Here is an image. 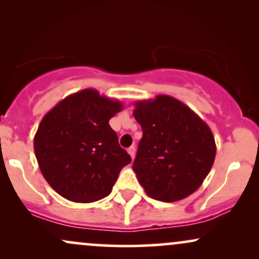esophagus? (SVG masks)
I'll use <instances>...</instances> for the list:
<instances>
[{"instance_id":"obj_1","label":"esophagus","mask_w":259,"mask_h":259,"mask_svg":"<svg viewBox=\"0 0 259 259\" xmlns=\"http://www.w3.org/2000/svg\"><path fill=\"white\" fill-rule=\"evenodd\" d=\"M127 153L130 154V157H132V159L135 158V154H136L135 146H130L129 148H127Z\"/></svg>"}]
</instances>
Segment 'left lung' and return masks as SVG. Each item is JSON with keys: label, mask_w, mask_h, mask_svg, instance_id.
Listing matches in <instances>:
<instances>
[{"label": "left lung", "mask_w": 259, "mask_h": 259, "mask_svg": "<svg viewBox=\"0 0 259 259\" xmlns=\"http://www.w3.org/2000/svg\"><path fill=\"white\" fill-rule=\"evenodd\" d=\"M142 127L133 169L153 200L180 201L206 179L215 158L212 130L185 103L167 95L135 102Z\"/></svg>", "instance_id": "obj_1"}]
</instances>
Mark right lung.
I'll list each match as a JSON object with an SVG mask.
<instances>
[{
  "label": "right lung",
  "mask_w": 259,
  "mask_h": 259,
  "mask_svg": "<svg viewBox=\"0 0 259 259\" xmlns=\"http://www.w3.org/2000/svg\"><path fill=\"white\" fill-rule=\"evenodd\" d=\"M121 109L118 100L85 89L42 118L34 138L35 156L44 178L62 197L90 203L111 194L120 170L132 162L108 123Z\"/></svg>",
  "instance_id": "obj_1"
}]
</instances>
